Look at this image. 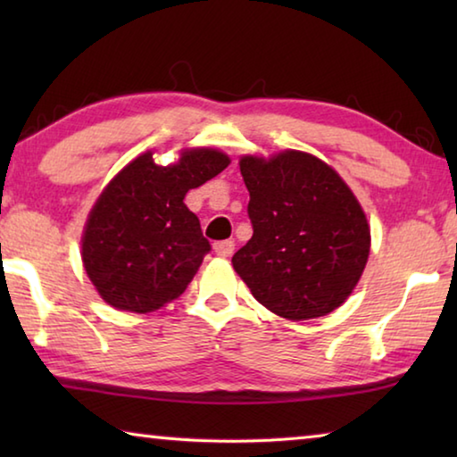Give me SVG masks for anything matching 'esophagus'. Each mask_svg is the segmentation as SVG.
I'll list each match as a JSON object with an SVG mask.
<instances>
[{
  "instance_id": "obj_1",
  "label": "esophagus",
  "mask_w": 457,
  "mask_h": 457,
  "mask_svg": "<svg viewBox=\"0 0 457 457\" xmlns=\"http://www.w3.org/2000/svg\"><path fill=\"white\" fill-rule=\"evenodd\" d=\"M213 250H215V253H218V256L229 258L231 253H234V250H236V244L231 242V239H223V242L213 244Z\"/></svg>"
}]
</instances>
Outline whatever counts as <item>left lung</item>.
Listing matches in <instances>:
<instances>
[{"instance_id": "obj_1", "label": "left lung", "mask_w": 457, "mask_h": 457, "mask_svg": "<svg viewBox=\"0 0 457 457\" xmlns=\"http://www.w3.org/2000/svg\"><path fill=\"white\" fill-rule=\"evenodd\" d=\"M253 234L231 264L268 311L319 319L351 296L367 266L370 229L349 185L303 151L239 159Z\"/></svg>"}]
</instances>
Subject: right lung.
<instances>
[{"label":"right lung","instance_id":"add662e5","mask_svg":"<svg viewBox=\"0 0 457 457\" xmlns=\"http://www.w3.org/2000/svg\"><path fill=\"white\" fill-rule=\"evenodd\" d=\"M228 165L207 146L167 167L146 151L106 185L82 236L84 270L106 304L145 314L181 296L212 250L183 199Z\"/></svg>","mask_w":457,"mask_h":457}]
</instances>
